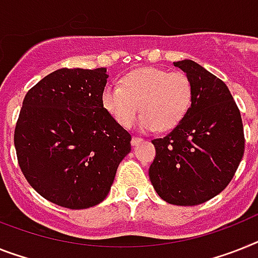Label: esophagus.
I'll return each instance as SVG.
<instances>
[{
	"instance_id": "esophagus-1",
	"label": "esophagus",
	"mask_w": 258,
	"mask_h": 258,
	"mask_svg": "<svg viewBox=\"0 0 258 258\" xmlns=\"http://www.w3.org/2000/svg\"><path fill=\"white\" fill-rule=\"evenodd\" d=\"M140 142H142V138L141 137H133L132 138V145L133 146H136V145H138Z\"/></svg>"
}]
</instances>
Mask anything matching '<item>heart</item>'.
<instances>
[{
	"label": "heart",
	"mask_w": 258,
	"mask_h": 258,
	"mask_svg": "<svg viewBox=\"0 0 258 258\" xmlns=\"http://www.w3.org/2000/svg\"><path fill=\"white\" fill-rule=\"evenodd\" d=\"M192 86L180 71L157 67L140 68L127 74L120 86H106L103 105L120 125L129 127L140 109L138 126L142 131H170L182 122L190 109Z\"/></svg>",
	"instance_id": "b5f03b06"
}]
</instances>
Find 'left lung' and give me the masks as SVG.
Wrapping results in <instances>:
<instances>
[{
    "label": "left lung",
    "instance_id": "left-lung-1",
    "mask_svg": "<svg viewBox=\"0 0 258 258\" xmlns=\"http://www.w3.org/2000/svg\"><path fill=\"white\" fill-rule=\"evenodd\" d=\"M190 78L191 106L178 126L153 140L154 190L175 206H197L228 186L244 155L241 114L224 82L195 61H174Z\"/></svg>",
    "mask_w": 258,
    "mask_h": 258
}]
</instances>
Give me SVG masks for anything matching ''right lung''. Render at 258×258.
I'll use <instances>...</instances> for the list:
<instances>
[{
  "label": "right lung",
  "mask_w": 258,
  "mask_h": 258,
  "mask_svg": "<svg viewBox=\"0 0 258 258\" xmlns=\"http://www.w3.org/2000/svg\"><path fill=\"white\" fill-rule=\"evenodd\" d=\"M106 68H61L26 93L14 146L30 186L60 207L83 210L109 194L131 134L104 108Z\"/></svg>",
  "instance_id": "right-lung-1"
}]
</instances>
